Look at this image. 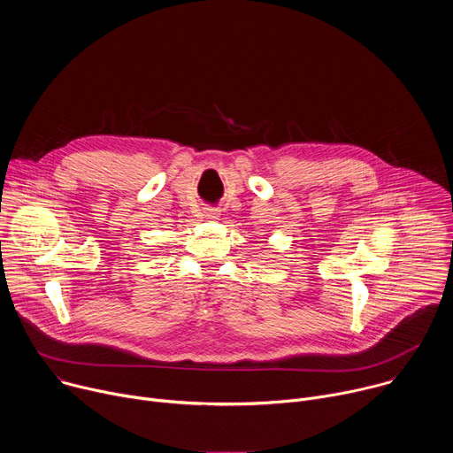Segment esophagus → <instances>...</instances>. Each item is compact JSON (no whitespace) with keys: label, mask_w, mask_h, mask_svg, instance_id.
<instances>
[{"label":"esophagus","mask_w":453,"mask_h":453,"mask_svg":"<svg viewBox=\"0 0 453 453\" xmlns=\"http://www.w3.org/2000/svg\"><path fill=\"white\" fill-rule=\"evenodd\" d=\"M219 215H220V213H219L217 210H213V208L206 210V217H208V219H211V220H217V219H219Z\"/></svg>","instance_id":"1"}]
</instances>
